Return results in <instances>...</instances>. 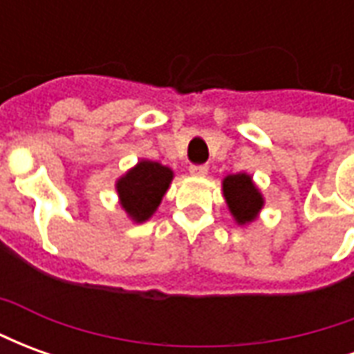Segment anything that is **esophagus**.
<instances>
[{
  "label": "esophagus",
  "mask_w": 354,
  "mask_h": 354,
  "mask_svg": "<svg viewBox=\"0 0 354 354\" xmlns=\"http://www.w3.org/2000/svg\"><path fill=\"white\" fill-rule=\"evenodd\" d=\"M189 172L193 176H207L208 174V165H192Z\"/></svg>",
  "instance_id": "obj_1"
}]
</instances>
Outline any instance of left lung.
<instances>
[{"label":"left lung","mask_w":354,"mask_h":354,"mask_svg":"<svg viewBox=\"0 0 354 354\" xmlns=\"http://www.w3.org/2000/svg\"><path fill=\"white\" fill-rule=\"evenodd\" d=\"M223 195L227 199L231 214L239 223L252 222L263 207L260 192L248 174H231L223 180Z\"/></svg>","instance_id":"obj_1"}]
</instances>
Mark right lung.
<instances>
[{
	"instance_id": "right-lung-1",
	"label": "right lung",
	"mask_w": 354,
	"mask_h": 354,
	"mask_svg": "<svg viewBox=\"0 0 354 354\" xmlns=\"http://www.w3.org/2000/svg\"><path fill=\"white\" fill-rule=\"evenodd\" d=\"M172 170L159 162L142 161L117 182L121 207L134 222H144L159 207L169 189Z\"/></svg>"
}]
</instances>
